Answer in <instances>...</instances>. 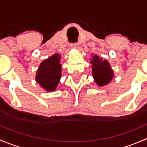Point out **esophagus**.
<instances>
[{"label": "esophagus", "mask_w": 147, "mask_h": 147, "mask_svg": "<svg viewBox=\"0 0 147 147\" xmlns=\"http://www.w3.org/2000/svg\"><path fill=\"white\" fill-rule=\"evenodd\" d=\"M71 46H72V47H74V48L75 49L79 48V45H78V43H72L71 44Z\"/></svg>", "instance_id": "obj_1"}]
</instances>
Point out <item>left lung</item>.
<instances>
[{"instance_id":"1","label":"left lung","mask_w":147,"mask_h":147,"mask_svg":"<svg viewBox=\"0 0 147 147\" xmlns=\"http://www.w3.org/2000/svg\"><path fill=\"white\" fill-rule=\"evenodd\" d=\"M90 63L92 65V76L99 86H105L112 81L114 71L111 68L109 62L103 60L99 56L94 55Z\"/></svg>"}]
</instances>
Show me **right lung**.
Listing matches in <instances>:
<instances>
[{"label":"right lung","instance_id":"right-lung-1","mask_svg":"<svg viewBox=\"0 0 147 147\" xmlns=\"http://www.w3.org/2000/svg\"><path fill=\"white\" fill-rule=\"evenodd\" d=\"M60 60V55L55 53L42 61L37 70L35 80L46 91H55L60 82L62 75Z\"/></svg>","mask_w":147,"mask_h":147}]
</instances>
